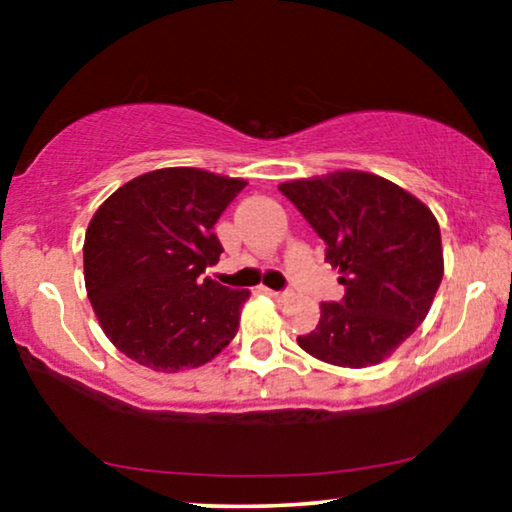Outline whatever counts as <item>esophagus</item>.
Masks as SVG:
<instances>
[{
  "label": "esophagus",
  "mask_w": 512,
  "mask_h": 512,
  "mask_svg": "<svg viewBox=\"0 0 512 512\" xmlns=\"http://www.w3.org/2000/svg\"><path fill=\"white\" fill-rule=\"evenodd\" d=\"M263 293H268V296L275 300H289L293 296L291 291H272V289H263Z\"/></svg>",
  "instance_id": "obj_1"
}]
</instances>
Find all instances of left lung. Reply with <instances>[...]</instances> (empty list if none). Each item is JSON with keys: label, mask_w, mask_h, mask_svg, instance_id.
Here are the masks:
<instances>
[{"label": "left lung", "mask_w": 512, "mask_h": 512, "mask_svg": "<svg viewBox=\"0 0 512 512\" xmlns=\"http://www.w3.org/2000/svg\"><path fill=\"white\" fill-rule=\"evenodd\" d=\"M326 244L345 296L321 303L307 354L342 368L375 366L415 333L443 279L440 228L431 209L368 172H333L279 186Z\"/></svg>", "instance_id": "obj_1"}]
</instances>
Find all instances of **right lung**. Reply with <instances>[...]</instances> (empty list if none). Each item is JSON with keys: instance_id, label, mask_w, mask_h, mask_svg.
Segmentation results:
<instances>
[{"instance_id": "1", "label": "right lung", "mask_w": 512, "mask_h": 512, "mask_svg": "<svg viewBox=\"0 0 512 512\" xmlns=\"http://www.w3.org/2000/svg\"><path fill=\"white\" fill-rule=\"evenodd\" d=\"M247 181L165 167L128 181L88 223L83 270L102 331L132 361L177 373L212 361L240 326L247 289L200 277L219 263V221Z\"/></svg>"}]
</instances>
